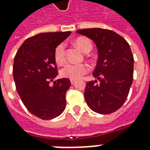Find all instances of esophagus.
<instances>
[{"mask_svg": "<svg viewBox=\"0 0 150 150\" xmlns=\"http://www.w3.org/2000/svg\"><path fill=\"white\" fill-rule=\"evenodd\" d=\"M71 85H74V84L75 83V80H71Z\"/></svg>", "mask_w": 150, "mask_h": 150, "instance_id": "1", "label": "esophagus"}]
</instances>
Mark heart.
Segmentation results:
<instances>
[{
	"instance_id": "b5f03b06",
	"label": "heart",
	"mask_w": 150,
	"mask_h": 150,
	"mask_svg": "<svg viewBox=\"0 0 150 150\" xmlns=\"http://www.w3.org/2000/svg\"><path fill=\"white\" fill-rule=\"evenodd\" d=\"M75 44L79 49L86 53L92 48V44L89 39L79 37L75 40ZM54 58L58 64H64L66 62V45L64 43L58 44L54 51ZM89 71V67L84 64H67L61 69L60 74L64 78L71 80H77Z\"/></svg>"
}]
</instances>
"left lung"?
<instances>
[{
  "label": "left lung",
  "mask_w": 150,
  "mask_h": 150,
  "mask_svg": "<svg viewBox=\"0 0 150 150\" xmlns=\"http://www.w3.org/2000/svg\"><path fill=\"white\" fill-rule=\"evenodd\" d=\"M77 33L91 39L98 53L93 75L99 83L97 80L86 83L85 100L96 113H114L124 104L133 82L134 56L130 47L122 36L111 30L86 28Z\"/></svg>",
  "instance_id": "8db88e82"
}]
</instances>
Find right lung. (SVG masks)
Segmentation results:
<instances>
[{
  "label": "right lung",
  "instance_id": "obj_1",
  "mask_svg": "<svg viewBox=\"0 0 150 150\" xmlns=\"http://www.w3.org/2000/svg\"><path fill=\"white\" fill-rule=\"evenodd\" d=\"M70 34L56 32L33 35L15 55L13 71L16 91L28 110L41 119L58 117L66 107V92L71 82L67 78L53 81L58 75L54 51Z\"/></svg>",
  "mask_w": 150,
  "mask_h": 150
}]
</instances>
